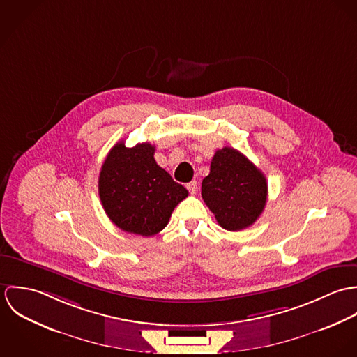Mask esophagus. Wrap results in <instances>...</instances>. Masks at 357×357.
<instances>
[{
  "label": "esophagus",
  "mask_w": 357,
  "mask_h": 357,
  "mask_svg": "<svg viewBox=\"0 0 357 357\" xmlns=\"http://www.w3.org/2000/svg\"><path fill=\"white\" fill-rule=\"evenodd\" d=\"M185 187H187V190L190 191L191 195H195V194L198 192V183H197V181H191V183H188Z\"/></svg>",
  "instance_id": "obj_1"
}]
</instances>
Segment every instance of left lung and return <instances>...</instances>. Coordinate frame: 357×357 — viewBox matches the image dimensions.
Here are the masks:
<instances>
[{"label": "left lung", "instance_id": "obj_1", "mask_svg": "<svg viewBox=\"0 0 357 357\" xmlns=\"http://www.w3.org/2000/svg\"><path fill=\"white\" fill-rule=\"evenodd\" d=\"M202 198L224 229L241 231L261 215L268 183L243 153L224 147L211 159L210 173L202 181Z\"/></svg>", "mask_w": 357, "mask_h": 357}]
</instances>
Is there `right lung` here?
<instances>
[{"label":"right lung","instance_id":"add662e5","mask_svg":"<svg viewBox=\"0 0 357 357\" xmlns=\"http://www.w3.org/2000/svg\"><path fill=\"white\" fill-rule=\"evenodd\" d=\"M155 146L132 149L116 143L99 176V195L108 218L122 231L153 236L169 222L174 207L188 191L153 159Z\"/></svg>","mask_w":357,"mask_h":357}]
</instances>
